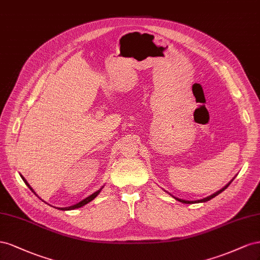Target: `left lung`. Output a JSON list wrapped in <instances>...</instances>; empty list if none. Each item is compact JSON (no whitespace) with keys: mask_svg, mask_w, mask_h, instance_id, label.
Here are the masks:
<instances>
[{"mask_svg":"<svg viewBox=\"0 0 260 260\" xmlns=\"http://www.w3.org/2000/svg\"><path fill=\"white\" fill-rule=\"evenodd\" d=\"M233 181V180H232ZM231 181V182H232ZM231 182L230 183H228L225 186L222 188V189H220V190H218V191H216L214 192V194H212V195H210V196H208V197H206V198H204V199H199V200H194V202H189V200H184V199H180V198H176V197H174L176 200H179V202H181V203H184V204H195V203H206V202H208V200H210V199H212L213 197H216L217 195H219L220 192H222L223 191L225 188H228L229 187V185L231 184Z\"/></svg>","mask_w":260,"mask_h":260,"instance_id":"obj_1","label":"left lung"}]
</instances>
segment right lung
<instances>
[{"label":"right lung","mask_w":260,"mask_h":260,"mask_svg":"<svg viewBox=\"0 0 260 260\" xmlns=\"http://www.w3.org/2000/svg\"><path fill=\"white\" fill-rule=\"evenodd\" d=\"M21 176V179H23V181L25 182V184L27 185V186L29 187V188H30L32 191H34V189L31 188V186H30V185H29L28 184V182L26 181V179H24V176L23 175H20ZM100 190H101V188L99 189V190H97V191H94L93 192V194H91L90 196H88L87 198H85V199H83V200H81V202H79L78 204H76V205H74V206H71V207H65V208H57V209H61V210H73V209H76V208H80V207H83V206H85L86 204H88V203H90L91 202V200L92 199H94L95 197H97L98 195H99V192H100ZM35 192V191H34ZM35 194H36V192H35ZM37 196H38V195H37Z\"/></svg>","instance_id":"right-lung-1"}]
</instances>
